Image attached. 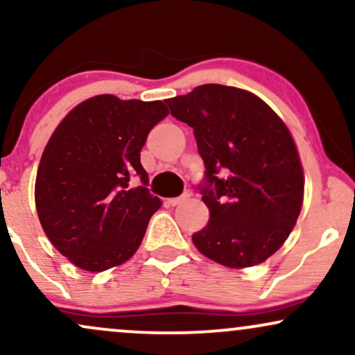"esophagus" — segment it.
<instances>
[{
  "label": "esophagus",
  "mask_w": 355,
  "mask_h": 355,
  "mask_svg": "<svg viewBox=\"0 0 355 355\" xmlns=\"http://www.w3.org/2000/svg\"><path fill=\"white\" fill-rule=\"evenodd\" d=\"M190 191H185V193L183 195H180V197H175V198H168V205H172V207H175V205H178V203H183V202H187L190 198Z\"/></svg>",
  "instance_id": "obj_1"
}]
</instances>
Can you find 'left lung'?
Returning a JSON list of instances; mask_svg holds the SVG:
<instances>
[{
  "instance_id": "8db88e82",
  "label": "left lung",
  "mask_w": 355,
  "mask_h": 355,
  "mask_svg": "<svg viewBox=\"0 0 355 355\" xmlns=\"http://www.w3.org/2000/svg\"><path fill=\"white\" fill-rule=\"evenodd\" d=\"M193 128L205 164L209 223L191 235L210 260L230 268L266 262L291 235L304 202V168L282 118L247 89L202 85L165 100Z\"/></svg>"
}]
</instances>
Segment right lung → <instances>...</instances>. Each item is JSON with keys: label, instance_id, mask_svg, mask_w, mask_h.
<instances>
[{"label": "right lung", "instance_id": "right-lung-1", "mask_svg": "<svg viewBox=\"0 0 355 355\" xmlns=\"http://www.w3.org/2000/svg\"><path fill=\"white\" fill-rule=\"evenodd\" d=\"M164 101L96 95L68 113L44 146L35 182L40 223L73 266L103 272L132 259L162 207L140 164ZM140 178L142 185L132 187Z\"/></svg>", "mask_w": 355, "mask_h": 355}]
</instances>
